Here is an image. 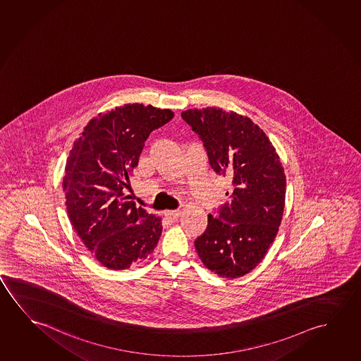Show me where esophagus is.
Returning a JSON list of instances; mask_svg holds the SVG:
<instances>
[{"label": "esophagus", "instance_id": "34e87169", "mask_svg": "<svg viewBox=\"0 0 361 361\" xmlns=\"http://www.w3.org/2000/svg\"><path fill=\"white\" fill-rule=\"evenodd\" d=\"M180 214H182L180 211H166V212H164V216L169 221H177L178 218L180 217Z\"/></svg>", "mask_w": 361, "mask_h": 361}]
</instances>
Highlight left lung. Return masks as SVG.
I'll return each instance as SVG.
<instances>
[{"label": "left lung", "instance_id": "obj_1", "mask_svg": "<svg viewBox=\"0 0 361 361\" xmlns=\"http://www.w3.org/2000/svg\"><path fill=\"white\" fill-rule=\"evenodd\" d=\"M182 118L202 140L213 171L231 182L229 202L208 214L195 250L218 276L246 275L264 259L279 232L286 195L280 157L247 116L206 108L185 110Z\"/></svg>", "mask_w": 361, "mask_h": 361}]
</instances>
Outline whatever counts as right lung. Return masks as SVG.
Segmentation results:
<instances>
[{"instance_id": "add662e5", "label": "right lung", "mask_w": 361, "mask_h": 361, "mask_svg": "<svg viewBox=\"0 0 361 361\" xmlns=\"http://www.w3.org/2000/svg\"><path fill=\"white\" fill-rule=\"evenodd\" d=\"M173 116L169 109L126 104L92 119L70 150L63 183L70 222L108 269H129L159 240L161 218L137 208L124 190L149 134Z\"/></svg>"}]
</instances>
